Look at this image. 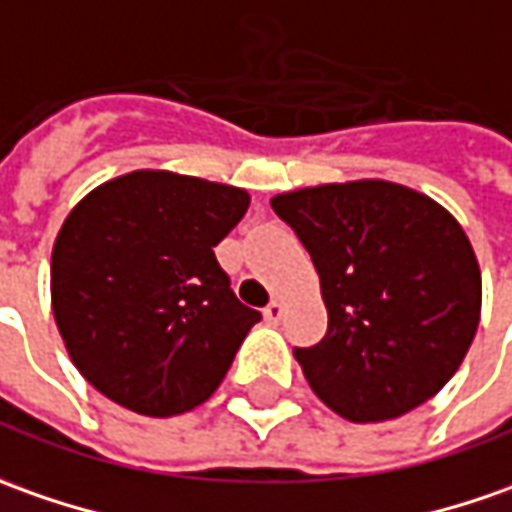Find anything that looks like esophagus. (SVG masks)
Instances as JSON below:
<instances>
[{
  "mask_svg": "<svg viewBox=\"0 0 512 512\" xmlns=\"http://www.w3.org/2000/svg\"><path fill=\"white\" fill-rule=\"evenodd\" d=\"M263 317H266L269 323H277V320L283 317V303H280V300H272V303L263 309Z\"/></svg>",
  "mask_w": 512,
  "mask_h": 512,
  "instance_id": "1",
  "label": "esophagus"
}]
</instances>
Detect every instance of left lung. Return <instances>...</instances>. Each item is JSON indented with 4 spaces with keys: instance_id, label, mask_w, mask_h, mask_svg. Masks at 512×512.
<instances>
[{
    "instance_id": "8db88e82",
    "label": "left lung",
    "mask_w": 512,
    "mask_h": 512,
    "mask_svg": "<svg viewBox=\"0 0 512 512\" xmlns=\"http://www.w3.org/2000/svg\"><path fill=\"white\" fill-rule=\"evenodd\" d=\"M320 274L326 337L294 348L311 391L351 422L414 411L465 360L482 274L456 218L414 189L351 181L272 198Z\"/></svg>"
}]
</instances>
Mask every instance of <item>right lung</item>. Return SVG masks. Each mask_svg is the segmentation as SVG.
<instances>
[{
    "label": "right lung",
    "mask_w": 512,
    "mask_h": 512,
    "mask_svg": "<svg viewBox=\"0 0 512 512\" xmlns=\"http://www.w3.org/2000/svg\"><path fill=\"white\" fill-rule=\"evenodd\" d=\"M246 209L243 189L141 169L67 215L50 260L53 317L96 391L144 416L215 394L260 320L215 257Z\"/></svg>",
    "instance_id": "obj_1"
}]
</instances>
